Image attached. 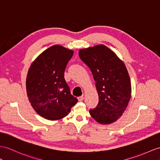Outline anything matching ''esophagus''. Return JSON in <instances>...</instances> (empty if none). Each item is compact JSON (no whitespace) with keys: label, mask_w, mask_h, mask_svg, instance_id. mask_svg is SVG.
<instances>
[{"label":"esophagus","mask_w":160,"mask_h":160,"mask_svg":"<svg viewBox=\"0 0 160 160\" xmlns=\"http://www.w3.org/2000/svg\"><path fill=\"white\" fill-rule=\"evenodd\" d=\"M77 99H78V100L80 101V102H81V101H83V100L84 99V98H83V96H79V97H78V98H77Z\"/></svg>","instance_id":"obj_1"}]
</instances>
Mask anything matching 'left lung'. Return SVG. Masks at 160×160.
<instances>
[{
	"label": "left lung",
	"instance_id": "1",
	"mask_svg": "<svg viewBox=\"0 0 160 160\" xmlns=\"http://www.w3.org/2000/svg\"><path fill=\"white\" fill-rule=\"evenodd\" d=\"M79 56L90 69L99 96L98 105L89 113L100 123L115 122L131 98V82L125 64L103 45L80 49Z\"/></svg>",
	"mask_w": 160,
	"mask_h": 160
}]
</instances>
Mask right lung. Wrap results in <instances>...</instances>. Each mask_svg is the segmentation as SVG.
Here are the masks:
<instances>
[{"instance_id": "right-lung-1", "label": "right lung", "mask_w": 160, "mask_h": 160, "mask_svg": "<svg viewBox=\"0 0 160 160\" xmlns=\"http://www.w3.org/2000/svg\"><path fill=\"white\" fill-rule=\"evenodd\" d=\"M72 55L71 50L53 45L40 54L28 70L26 91L29 102L47 119L64 118L77 102L64 79L65 68Z\"/></svg>"}]
</instances>
